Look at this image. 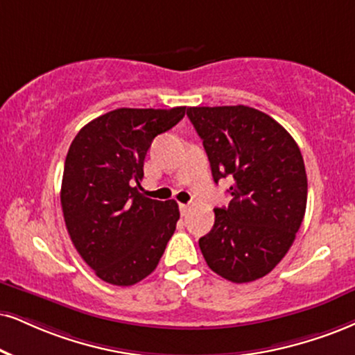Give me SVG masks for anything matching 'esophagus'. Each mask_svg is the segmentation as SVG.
<instances>
[{"label":"esophagus","mask_w":355,"mask_h":355,"mask_svg":"<svg viewBox=\"0 0 355 355\" xmlns=\"http://www.w3.org/2000/svg\"><path fill=\"white\" fill-rule=\"evenodd\" d=\"M179 211H181V216H186V214L191 211V205L189 204H179Z\"/></svg>","instance_id":"34e87169"}]
</instances>
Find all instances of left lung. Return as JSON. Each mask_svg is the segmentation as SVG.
Listing matches in <instances>:
<instances>
[{"label":"left lung","mask_w":355,"mask_h":355,"mask_svg":"<svg viewBox=\"0 0 355 355\" xmlns=\"http://www.w3.org/2000/svg\"><path fill=\"white\" fill-rule=\"evenodd\" d=\"M212 178H232L229 207L199 239L209 268L232 283L268 275L295 242L306 212L308 179L295 139L278 121L245 105L189 107Z\"/></svg>","instance_id":"left-lung-1"}]
</instances>
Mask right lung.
Instances as JSON below:
<instances>
[{
  "label": "right lung",
  "instance_id": "add662e5",
  "mask_svg": "<svg viewBox=\"0 0 355 355\" xmlns=\"http://www.w3.org/2000/svg\"><path fill=\"white\" fill-rule=\"evenodd\" d=\"M186 107L116 108L77 133L64 164L60 204L73 247L103 282L130 286L153 273L176 230V200L138 192L153 139Z\"/></svg>",
  "mask_w": 355,
  "mask_h": 355
}]
</instances>
